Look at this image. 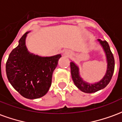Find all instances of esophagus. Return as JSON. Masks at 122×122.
<instances>
[{
  "label": "esophagus",
  "instance_id": "1",
  "mask_svg": "<svg viewBox=\"0 0 122 122\" xmlns=\"http://www.w3.org/2000/svg\"><path fill=\"white\" fill-rule=\"evenodd\" d=\"M72 52L71 50H65L63 52L64 56H66V57H71L72 56Z\"/></svg>",
  "mask_w": 122,
  "mask_h": 122
}]
</instances>
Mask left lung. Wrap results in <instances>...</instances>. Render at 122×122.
Instances as JSON below:
<instances>
[{
  "instance_id": "8db88e82",
  "label": "left lung",
  "mask_w": 122,
  "mask_h": 122,
  "mask_svg": "<svg viewBox=\"0 0 122 122\" xmlns=\"http://www.w3.org/2000/svg\"><path fill=\"white\" fill-rule=\"evenodd\" d=\"M97 40L103 50L107 63L106 73L100 81L95 83H90L85 81L80 76L78 65L74 61L71 62V72L74 84L81 92L87 93H95L105 88L109 84L114 71V59L108 44L106 40H101V39H97Z\"/></svg>"
}]
</instances>
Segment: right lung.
<instances>
[{"instance_id": "1", "label": "right lung", "mask_w": 122, "mask_h": 122, "mask_svg": "<svg viewBox=\"0 0 122 122\" xmlns=\"http://www.w3.org/2000/svg\"><path fill=\"white\" fill-rule=\"evenodd\" d=\"M25 32L18 46L10 53L6 64L8 81L23 97L35 99L48 93L51 84L52 74L57 66L61 54L40 56L28 50Z\"/></svg>"}]
</instances>
